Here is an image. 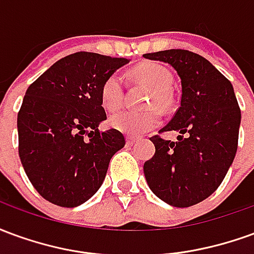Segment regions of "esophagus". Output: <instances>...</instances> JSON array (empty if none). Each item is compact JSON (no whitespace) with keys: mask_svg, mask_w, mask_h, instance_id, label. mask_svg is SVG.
<instances>
[{"mask_svg":"<svg viewBox=\"0 0 254 254\" xmlns=\"http://www.w3.org/2000/svg\"><path fill=\"white\" fill-rule=\"evenodd\" d=\"M136 140H137V138L133 137V136H127V145H133V144L136 143Z\"/></svg>","mask_w":254,"mask_h":254,"instance_id":"esophagus-1","label":"esophagus"}]
</instances>
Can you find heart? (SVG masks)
Segmentation results:
<instances>
[{
	"instance_id": "b5f03b06",
	"label": "heart",
	"mask_w": 254,
	"mask_h": 254,
	"mask_svg": "<svg viewBox=\"0 0 254 254\" xmlns=\"http://www.w3.org/2000/svg\"><path fill=\"white\" fill-rule=\"evenodd\" d=\"M133 76L154 89V95L151 96L148 106H166L167 91L171 88L174 81L173 74L167 67L155 63L144 64L133 70ZM124 91L125 83L120 73H113L106 78L100 89V100L106 110L114 111L121 107ZM159 122L160 114L155 109L144 111L124 110L110 117L111 127L129 136H140L158 127Z\"/></svg>"
}]
</instances>
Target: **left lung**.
<instances>
[{
    "label": "left lung",
    "mask_w": 254,
    "mask_h": 254,
    "mask_svg": "<svg viewBox=\"0 0 254 254\" xmlns=\"http://www.w3.org/2000/svg\"><path fill=\"white\" fill-rule=\"evenodd\" d=\"M143 57L170 64L182 87L181 107L160 130L180 132L178 141L151 137L155 155L144 163V176L160 200L190 207L218 189L234 160L241 124L234 88L208 60L189 50Z\"/></svg>",
    "instance_id": "obj_1"
}]
</instances>
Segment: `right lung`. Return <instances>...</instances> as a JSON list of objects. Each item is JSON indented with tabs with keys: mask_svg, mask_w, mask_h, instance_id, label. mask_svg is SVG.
I'll return each mask as SVG.
<instances>
[{
	"mask_svg": "<svg viewBox=\"0 0 254 254\" xmlns=\"http://www.w3.org/2000/svg\"><path fill=\"white\" fill-rule=\"evenodd\" d=\"M129 63L78 52L31 84L17 114L19 155L31 184L47 201L73 208L105 181L113 155L125 145L120 130L100 132L105 80Z\"/></svg>",
	"mask_w": 254,
	"mask_h": 254,
	"instance_id": "add662e5",
	"label": "right lung"
}]
</instances>
